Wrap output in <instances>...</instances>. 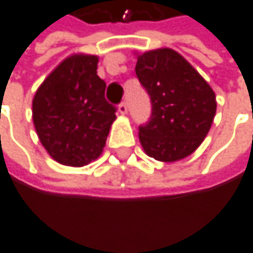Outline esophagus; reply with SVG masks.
Masks as SVG:
<instances>
[{
	"mask_svg": "<svg viewBox=\"0 0 253 253\" xmlns=\"http://www.w3.org/2000/svg\"><path fill=\"white\" fill-rule=\"evenodd\" d=\"M118 112H120L121 115H126V114H127V104H126L124 101L118 104Z\"/></svg>",
	"mask_w": 253,
	"mask_h": 253,
	"instance_id": "obj_1",
	"label": "esophagus"
}]
</instances>
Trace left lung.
<instances>
[{
	"label": "left lung",
	"instance_id": "obj_1",
	"mask_svg": "<svg viewBox=\"0 0 253 253\" xmlns=\"http://www.w3.org/2000/svg\"><path fill=\"white\" fill-rule=\"evenodd\" d=\"M135 73L152 101L149 123L139 126L144 152L162 162L187 158L211 129L217 109L212 88L171 48L138 54Z\"/></svg>",
	"mask_w": 253,
	"mask_h": 253
}]
</instances>
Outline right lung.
<instances>
[{"label":"right lung","instance_id":"obj_1","mask_svg":"<svg viewBox=\"0 0 253 253\" xmlns=\"http://www.w3.org/2000/svg\"><path fill=\"white\" fill-rule=\"evenodd\" d=\"M98 57L73 54L60 62L38 88L33 124L54 161L83 167L97 159L117 109L104 98L106 83L97 76Z\"/></svg>","mask_w":253,"mask_h":253}]
</instances>
